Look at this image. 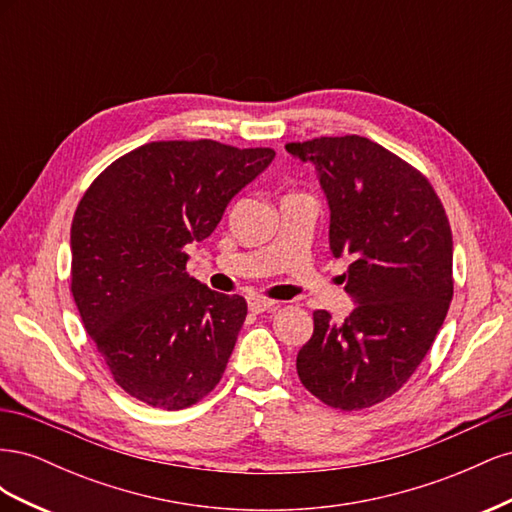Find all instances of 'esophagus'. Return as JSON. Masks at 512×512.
<instances>
[{
    "label": "esophagus",
    "mask_w": 512,
    "mask_h": 512,
    "mask_svg": "<svg viewBox=\"0 0 512 512\" xmlns=\"http://www.w3.org/2000/svg\"><path fill=\"white\" fill-rule=\"evenodd\" d=\"M247 305H250V309L254 314H262V312H275L277 307H280V303L277 301H271V299H265V297H250V301H247Z\"/></svg>",
    "instance_id": "obj_1"
}]
</instances>
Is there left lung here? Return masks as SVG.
<instances>
[{
    "label": "left lung",
    "instance_id": "left-lung-1",
    "mask_svg": "<svg viewBox=\"0 0 512 512\" xmlns=\"http://www.w3.org/2000/svg\"><path fill=\"white\" fill-rule=\"evenodd\" d=\"M312 162L329 200V247L350 256L344 322L314 312V335L297 354L305 389L337 410L389 399L425 359L453 299V235L427 177L363 136L288 143Z\"/></svg>",
    "mask_w": 512,
    "mask_h": 512
}]
</instances>
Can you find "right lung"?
Listing matches in <instances>:
<instances>
[{"mask_svg": "<svg viewBox=\"0 0 512 512\" xmlns=\"http://www.w3.org/2000/svg\"><path fill=\"white\" fill-rule=\"evenodd\" d=\"M275 151L209 138L138 147L89 185L70 228L72 297L113 380L147 406L183 410L218 386L247 316L185 271Z\"/></svg>", "mask_w": 512, "mask_h": 512, "instance_id": "right-lung-1", "label": "right lung"}]
</instances>
